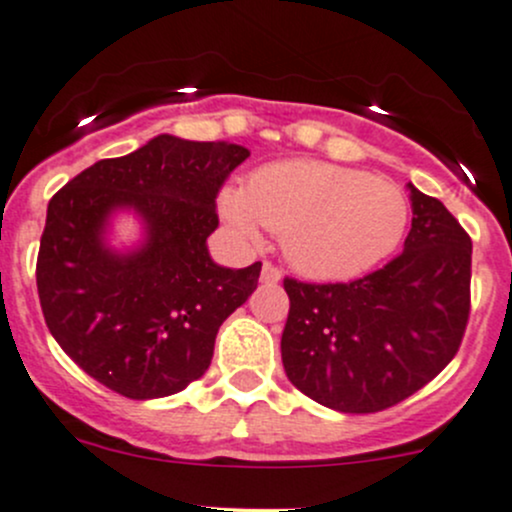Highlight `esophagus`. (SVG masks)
Masks as SVG:
<instances>
[{"label":"esophagus","mask_w":512,"mask_h":512,"mask_svg":"<svg viewBox=\"0 0 512 512\" xmlns=\"http://www.w3.org/2000/svg\"><path fill=\"white\" fill-rule=\"evenodd\" d=\"M260 279L265 284H277L279 279H282V270H279L277 265H272V262H262V274H260Z\"/></svg>","instance_id":"34e87169"}]
</instances>
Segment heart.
<instances>
[{
	"mask_svg": "<svg viewBox=\"0 0 512 512\" xmlns=\"http://www.w3.org/2000/svg\"><path fill=\"white\" fill-rule=\"evenodd\" d=\"M220 211L242 238L282 235L289 265L316 279L373 270L405 235L410 206L395 184L326 161L257 169L245 191H225Z\"/></svg>",
	"mask_w": 512,
	"mask_h": 512,
	"instance_id": "1",
	"label": "heart"
}]
</instances>
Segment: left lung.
<instances>
[{
	"instance_id": "8db88e82",
	"label": "left lung",
	"mask_w": 512,
	"mask_h": 512,
	"mask_svg": "<svg viewBox=\"0 0 512 512\" xmlns=\"http://www.w3.org/2000/svg\"><path fill=\"white\" fill-rule=\"evenodd\" d=\"M405 250L353 282L284 277V373L319 405L383 412L451 363L471 314V238L444 203L410 184Z\"/></svg>"
}]
</instances>
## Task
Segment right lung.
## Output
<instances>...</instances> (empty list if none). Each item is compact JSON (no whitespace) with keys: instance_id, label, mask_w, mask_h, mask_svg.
<instances>
[{"instance_id":"right-lung-1","label":"right lung","mask_w":512,"mask_h":512,"mask_svg":"<svg viewBox=\"0 0 512 512\" xmlns=\"http://www.w3.org/2000/svg\"><path fill=\"white\" fill-rule=\"evenodd\" d=\"M250 157L225 142L159 134L80 171L48 201L36 287L48 331L90 378L129 400L181 392L213 358L220 324L255 292L262 262L225 270L208 255L215 198ZM134 207L148 242L104 247L106 215Z\"/></svg>"}]
</instances>
